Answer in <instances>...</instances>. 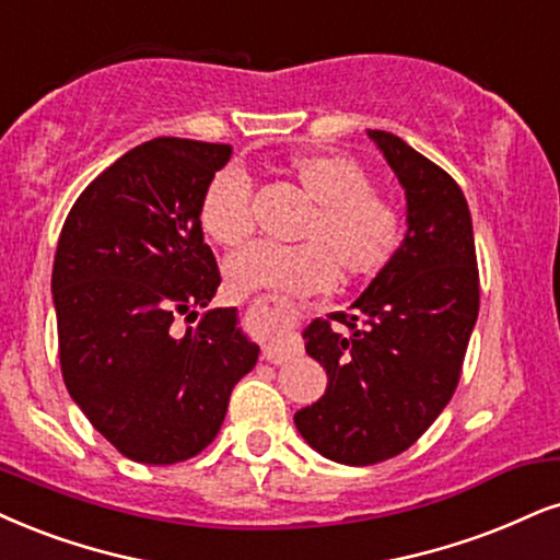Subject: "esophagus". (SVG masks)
Wrapping results in <instances>:
<instances>
[{
    "label": "esophagus",
    "mask_w": 560,
    "mask_h": 560,
    "mask_svg": "<svg viewBox=\"0 0 560 560\" xmlns=\"http://www.w3.org/2000/svg\"><path fill=\"white\" fill-rule=\"evenodd\" d=\"M261 358H265L267 363H288L293 358V348L291 345H267Z\"/></svg>",
    "instance_id": "esophagus-1"
}]
</instances>
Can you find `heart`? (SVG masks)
I'll list each match as a JSON object with an SVG mask.
<instances>
[{"mask_svg": "<svg viewBox=\"0 0 560 560\" xmlns=\"http://www.w3.org/2000/svg\"><path fill=\"white\" fill-rule=\"evenodd\" d=\"M288 176L314 202L303 223L301 246L252 244L228 257L225 282L236 295H303L329 291L345 278H374L397 257L405 241L402 210L374 191V178L348 155L306 153L288 163ZM202 233L220 246H238L252 236L248 178L223 168L199 199Z\"/></svg>", "mask_w": 560, "mask_h": 560, "instance_id": "heart-1", "label": "heart"}]
</instances>
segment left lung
Here are the masks:
<instances>
[{
  "instance_id": "8db88e82",
  "label": "left lung",
  "mask_w": 560,
  "mask_h": 560,
  "mask_svg": "<svg viewBox=\"0 0 560 560\" xmlns=\"http://www.w3.org/2000/svg\"><path fill=\"white\" fill-rule=\"evenodd\" d=\"M407 197L397 257L350 312L303 329L327 371L319 402L295 428L322 457L376 465L410 448L448 405L480 308L470 207L459 184L397 135L369 129Z\"/></svg>"
}]
</instances>
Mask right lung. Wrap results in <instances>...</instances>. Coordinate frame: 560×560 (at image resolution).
<instances>
[{
	"label": "right lung",
	"instance_id": "obj_1",
	"mask_svg": "<svg viewBox=\"0 0 560 560\" xmlns=\"http://www.w3.org/2000/svg\"><path fill=\"white\" fill-rule=\"evenodd\" d=\"M231 153L182 137L137 144L85 186L61 228L51 272L61 376L95 431L142 465L212 444L259 358L236 308H207L220 272L197 210ZM182 315L200 316L184 336Z\"/></svg>",
	"mask_w": 560,
	"mask_h": 560
}]
</instances>
